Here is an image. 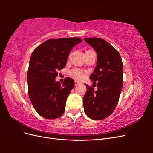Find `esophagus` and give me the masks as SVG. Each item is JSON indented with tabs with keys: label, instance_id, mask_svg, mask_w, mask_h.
<instances>
[{
	"label": "esophagus",
	"instance_id": "34e87169",
	"mask_svg": "<svg viewBox=\"0 0 153 153\" xmlns=\"http://www.w3.org/2000/svg\"><path fill=\"white\" fill-rule=\"evenodd\" d=\"M80 84V83L79 82L75 81V85H78V84Z\"/></svg>",
	"mask_w": 153,
	"mask_h": 153
}]
</instances>
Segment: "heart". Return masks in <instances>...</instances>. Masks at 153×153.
Segmentation results:
<instances>
[{
    "mask_svg": "<svg viewBox=\"0 0 153 153\" xmlns=\"http://www.w3.org/2000/svg\"><path fill=\"white\" fill-rule=\"evenodd\" d=\"M71 75L75 78V79L81 80L85 76V74L84 72L78 70V69H73V70L71 71Z\"/></svg>",
    "mask_w": 153,
    "mask_h": 153,
    "instance_id": "1",
    "label": "heart"
}]
</instances>
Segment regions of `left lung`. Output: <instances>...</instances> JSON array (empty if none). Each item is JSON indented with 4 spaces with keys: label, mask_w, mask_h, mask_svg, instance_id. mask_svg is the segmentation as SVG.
Wrapping results in <instances>:
<instances>
[{
    "label": "left lung",
    "mask_w": 153,
    "mask_h": 153,
    "mask_svg": "<svg viewBox=\"0 0 153 153\" xmlns=\"http://www.w3.org/2000/svg\"><path fill=\"white\" fill-rule=\"evenodd\" d=\"M84 40L97 53V65L90 79L98 82L96 91L85 84L84 112L91 119H104L112 114L118 103L123 84L122 59L118 51L105 40L98 38H85Z\"/></svg>",
    "instance_id": "8db88e82"
}]
</instances>
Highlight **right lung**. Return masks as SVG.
<instances>
[{
	"mask_svg": "<svg viewBox=\"0 0 153 153\" xmlns=\"http://www.w3.org/2000/svg\"><path fill=\"white\" fill-rule=\"evenodd\" d=\"M80 43L79 38L50 39L39 45L31 55L27 73L29 96L36 112L44 118H58L65 110L75 82L67 77L61 84L55 78L57 71L65 67L72 48Z\"/></svg>",
	"mask_w": 153,
	"mask_h": 153,
	"instance_id": "1",
	"label": "right lung"
}]
</instances>
